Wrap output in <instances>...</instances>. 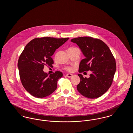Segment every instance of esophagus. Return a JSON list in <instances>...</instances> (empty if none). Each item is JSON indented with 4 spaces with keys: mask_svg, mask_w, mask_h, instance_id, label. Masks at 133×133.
<instances>
[{
    "mask_svg": "<svg viewBox=\"0 0 133 133\" xmlns=\"http://www.w3.org/2000/svg\"><path fill=\"white\" fill-rule=\"evenodd\" d=\"M72 76H73V75L72 74H66V76L67 77H68V78L71 77H72Z\"/></svg>",
    "mask_w": 133,
    "mask_h": 133,
    "instance_id": "34e87169",
    "label": "esophagus"
}]
</instances>
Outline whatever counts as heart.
Here are the masks:
<instances>
[{"instance_id":"heart-1","label":"heart","mask_w":133,"mask_h":133,"mask_svg":"<svg viewBox=\"0 0 133 133\" xmlns=\"http://www.w3.org/2000/svg\"><path fill=\"white\" fill-rule=\"evenodd\" d=\"M66 70H67V71H71L72 70V68L71 67H67L65 68Z\"/></svg>"}]
</instances>
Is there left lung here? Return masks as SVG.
I'll return each mask as SVG.
<instances>
[{"instance_id": "8db88e82", "label": "left lung", "mask_w": 133, "mask_h": 133, "mask_svg": "<svg viewBox=\"0 0 133 133\" xmlns=\"http://www.w3.org/2000/svg\"><path fill=\"white\" fill-rule=\"evenodd\" d=\"M76 43L85 56L79 65V72L91 70L90 77L78 75L80 82L77 86L78 92L90 99L97 98L111 87L116 70L115 59L106 44L101 40L84 36L71 39Z\"/></svg>"}]
</instances>
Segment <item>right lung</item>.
I'll use <instances>...</instances> for the list:
<instances>
[{"mask_svg": "<svg viewBox=\"0 0 133 133\" xmlns=\"http://www.w3.org/2000/svg\"><path fill=\"white\" fill-rule=\"evenodd\" d=\"M69 39L34 38L26 45L19 56L18 67L23 86L33 96L44 98L57 88V81L63 76L62 73L57 71L49 75L43 69L45 65L52 66L54 61L51 56Z\"/></svg>", "mask_w": 133, "mask_h": 133, "instance_id": "add662e5", "label": "right lung"}]
</instances>
